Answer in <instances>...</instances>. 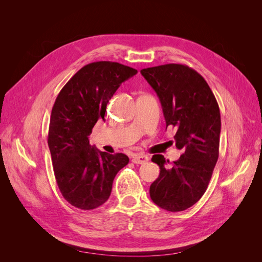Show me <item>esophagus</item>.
Segmentation results:
<instances>
[{
  "label": "esophagus",
  "instance_id": "1",
  "mask_svg": "<svg viewBox=\"0 0 262 262\" xmlns=\"http://www.w3.org/2000/svg\"><path fill=\"white\" fill-rule=\"evenodd\" d=\"M148 161V156L144 154H137L132 158V162L134 164H145Z\"/></svg>",
  "mask_w": 262,
  "mask_h": 262
}]
</instances>
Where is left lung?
Segmentation results:
<instances>
[{"label": "left lung", "mask_w": 262, "mask_h": 262, "mask_svg": "<svg viewBox=\"0 0 262 262\" xmlns=\"http://www.w3.org/2000/svg\"><path fill=\"white\" fill-rule=\"evenodd\" d=\"M161 100L167 126H176L178 161L169 163L156 154L160 176L149 187L158 207L179 212L201 199L219 158L221 114L215 96L204 78L185 64L158 66L141 70Z\"/></svg>", "instance_id": "obj_1"}]
</instances>
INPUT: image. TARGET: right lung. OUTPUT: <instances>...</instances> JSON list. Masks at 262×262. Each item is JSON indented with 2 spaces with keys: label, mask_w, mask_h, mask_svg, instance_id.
Instances as JSON below:
<instances>
[{
  "label": "right lung",
  "mask_w": 262,
  "mask_h": 262,
  "mask_svg": "<svg viewBox=\"0 0 262 262\" xmlns=\"http://www.w3.org/2000/svg\"><path fill=\"white\" fill-rule=\"evenodd\" d=\"M137 73L118 62L90 63L71 77L54 101L48 133L54 177L63 198L77 209L104 204L117 172L129 163L125 154L92 146L89 136L95 123L105 119L119 86Z\"/></svg>",
  "instance_id": "obj_1"
}]
</instances>
